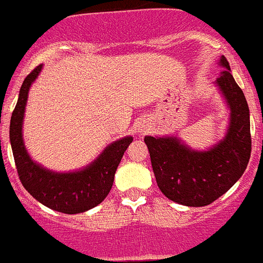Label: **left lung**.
<instances>
[{"instance_id": "8db88e82", "label": "left lung", "mask_w": 263, "mask_h": 263, "mask_svg": "<svg viewBox=\"0 0 263 263\" xmlns=\"http://www.w3.org/2000/svg\"><path fill=\"white\" fill-rule=\"evenodd\" d=\"M216 84L231 108V122L223 140L207 152H195L176 137L145 136L158 187L173 202L203 207L215 202L240 179L252 152L249 107L231 74L229 63L220 59Z\"/></svg>"}]
</instances>
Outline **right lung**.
Here are the masks:
<instances>
[{"label": "right lung", "instance_id": "right-lung-1", "mask_svg": "<svg viewBox=\"0 0 263 263\" xmlns=\"http://www.w3.org/2000/svg\"><path fill=\"white\" fill-rule=\"evenodd\" d=\"M42 70L37 65L23 81L20 98L10 119V143L16 172L23 187L42 204L63 214H80L96 207L110 193L115 172L132 137L115 141L85 169L73 173H53L35 164L27 155L22 139V122L28 89Z\"/></svg>", "mask_w": 263, "mask_h": 263}]
</instances>
